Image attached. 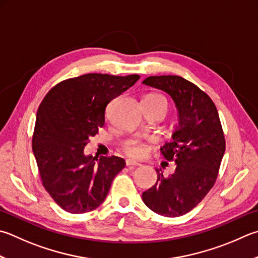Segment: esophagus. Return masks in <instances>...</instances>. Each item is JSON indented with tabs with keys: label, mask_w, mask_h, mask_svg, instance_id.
Masks as SVG:
<instances>
[{
	"label": "esophagus",
	"mask_w": 258,
	"mask_h": 258,
	"mask_svg": "<svg viewBox=\"0 0 258 258\" xmlns=\"http://www.w3.org/2000/svg\"><path fill=\"white\" fill-rule=\"evenodd\" d=\"M126 166L131 167V168H135V167H139L141 165H140V163H138V162L133 161V160H126Z\"/></svg>",
	"instance_id": "esophagus-1"
}]
</instances>
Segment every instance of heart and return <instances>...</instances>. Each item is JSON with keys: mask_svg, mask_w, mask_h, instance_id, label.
<instances>
[{"mask_svg": "<svg viewBox=\"0 0 258 258\" xmlns=\"http://www.w3.org/2000/svg\"><path fill=\"white\" fill-rule=\"evenodd\" d=\"M144 102H149V104L152 105L165 106L167 108V99L163 96L158 95V93H152V95L145 97ZM124 151L130 157L140 159L149 152V147L144 142L139 141V140H130V141L124 144Z\"/></svg>", "mask_w": 258, "mask_h": 258, "instance_id": "obj_1", "label": "heart"}]
</instances>
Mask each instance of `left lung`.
<instances>
[{"instance_id":"8db88e82","label":"left lung","mask_w":258,"mask_h":258,"mask_svg":"<svg viewBox=\"0 0 258 258\" xmlns=\"http://www.w3.org/2000/svg\"><path fill=\"white\" fill-rule=\"evenodd\" d=\"M167 92L178 109L172 140L161 147L162 156L175 161L176 170L165 177L157 169L156 185L143 191L147 207L163 217H180L193 210L217 180L226 150L221 121L212 99L178 76L149 77L143 81Z\"/></svg>"}]
</instances>
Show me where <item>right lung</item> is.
I'll list each match as a JSON object with an SVG mask.
<instances>
[{
  "label": "right lung",
  "instance_id": "right-lung-1",
  "mask_svg": "<svg viewBox=\"0 0 258 258\" xmlns=\"http://www.w3.org/2000/svg\"><path fill=\"white\" fill-rule=\"evenodd\" d=\"M140 79L89 73L68 79L48 91L37 111L32 151L43 186L70 213L97 209L125 167L119 157L84 154L89 139L105 126L106 107Z\"/></svg>",
  "mask_w": 258,
  "mask_h": 258
}]
</instances>
